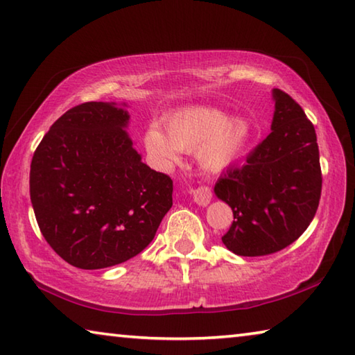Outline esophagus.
Wrapping results in <instances>:
<instances>
[{
    "label": "esophagus",
    "instance_id": "1",
    "mask_svg": "<svg viewBox=\"0 0 355 355\" xmlns=\"http://www.w3.org/2000/svg\"><path fill=\"white\" fill-rule=\"evenodd\" d=\"M192 197H194V202L197 203V205L205 207V205H208L209 200H211V197H213L211 188L207 184H202V186H199V188H196L194 191H192Z\"/></svg>",
    "mask_w": 355,
    "mask_h": 355
}]
</instances>
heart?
Segmentation results:
<instances>
[{
  "instance_id": "obj_1",
  "label": "heart",
  "mask_w": 355,
  "mask_h": 355,
  "mask_svg": "<svg viewBox=\"0 0 355 355\" xmlns=\"http://www.w3.org/2000/svg\"><path fill=\"white\" fill-rule=\"evenodd\" d=\"M249 123L243 117L228 119L216 107H186L166 120V133L152 127L146 133V147L163 169L177 163L180 152H196L200 164L219 171L232 163L249 137Z\"/></svg>"
}]
</instances>
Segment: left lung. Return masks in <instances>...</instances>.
<instances>
[{
    "instance_id": "1",
    "label": "left lung",
    "mask_w": 355,
    "mask_h": 355,
    "mask_svg": "<svg viewBox=\"0 0 355 355\" xmlns=\"http://www.w3.org/2000/svg\"><path fill=\"white\" fill-rule=\"evenodd\" d=\"M272 97V131L214 186L233 211L222 243L243 257L271 255L293 244L313 220L321 199L313 123L286 92L274 89Z\"/></svg>"
}]
</instances>
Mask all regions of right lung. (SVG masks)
I'll return each mask as SVG.
<instances>
[{"instance_id": "1", "label": "right lung", "mask_w": 355, "mask_h": 355, "mask_svg": "<svg viewBox=\"0 0 355 355\" xmlns=\"http://www.w3.org/2000/svg\"><path fill=\"white\" fill-rule=\"evenodd\" d=\"M128 119L116 103H81L34 152L35 219L51 249L75 268H110L141 254L172 207V180L142 163L123 130Z\"/></svg>"}]
</instances>
